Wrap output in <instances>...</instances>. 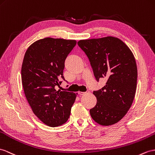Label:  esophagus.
Instances as JSON below:
<instances>
[{"label": "esophagus", "mask_w": 155, "mask_h": 155, "mask_svg": "<svg viewBox=\"0 0 155 155\" xmlns=\"http://www.w3.org/2000/svg\"><path fill=\"white\" fill-rule=\"evenodd\" d=\"M89 91H87V92H81V91H79V94H80V95H85V94L87 93H89Z\"/></svg>", "instance_id": "1"}]
</instances>
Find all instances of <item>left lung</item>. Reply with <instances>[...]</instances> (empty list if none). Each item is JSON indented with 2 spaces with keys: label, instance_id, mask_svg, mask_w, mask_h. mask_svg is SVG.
<instances>
[{
  "label": "left lung",
  "instance_id": "8db88e82",
  "mask_svg": "<svg viewBox=\"0 0 155 155\" xmlns=\"http://www.w3.org/2000/svg\"><path fill=\"white\" fill-rule=\"evenodd\" d=\"M78 44L90 61L96 80H107L95 91L97 104L90 109L94 121L102 126L118 122L129 110L137 88V68L131 51L114 37L80 40Z\"/></svg>",
  "mask_w": 155,
  "mask_h": 155
}]
</instances>
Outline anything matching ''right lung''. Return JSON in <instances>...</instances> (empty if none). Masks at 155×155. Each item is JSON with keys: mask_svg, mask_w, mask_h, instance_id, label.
Here are the masks:
<instances>
[{"mask_svg": "<svg viewBox=\"0 0 155 155\" xmlns=\"http://www.w3.org/2000/svg\"><path fill=\"white\" fill-rule=\"evenodd\" d=\"M75 45V40L46 37L25 53L21 71L25 95L34 114L48 126L66 123L75 101L77 93L55 89L64 80L65 60Z\"/></svg>", "mask_w": 155, "mask_h": 155, "instance_id": "1", "label": "right lung"}]
</instances>
